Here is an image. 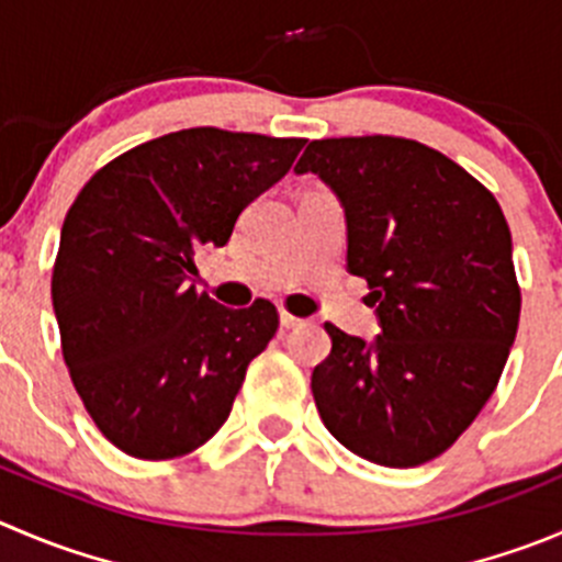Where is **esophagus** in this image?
<instances>
[{"mask_svg":"<svg viewBox=\"0 0 562 562\" xmlns=\"http://www.w3.org/2000/svg\"><path fill=\"white\" fill-rule=\"evenodd\" d=\"M281 325L290 330V328H297V325H303V319L295 317V314H290V312H281Z\"/></svg>","mask_w":562,"mask_h":562,"instance_id":"esophagus-1","label":"esophagus"}]
</instances>
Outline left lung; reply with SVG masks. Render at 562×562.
Listing matches in <instances>:
<instances>
[{"label":"left lung","instance_id":"8db88e82","mask_svg":"<svg viewBox=\"0 0 562 562\" xmlns=\"http://www.w3.org/2000/svg\"><path fill=\"white\" fill-rule=\"evenodd\" d=\"M295 170L317 173L345 206L347 270L367 278L381 323L375 341L325 323L319 416L372 463L432 461L477 419L516 339L505 215L461 165L405 137L312 140Z\"/></svg>","mask_w":562,"mask_h":562}]
</instances>
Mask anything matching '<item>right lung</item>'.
<instances>
[{"instance_id": "obj_1", "label": "right lung", "mask_w": 562, "mask_h": 562, "mask_svg": "<svg viewBox=\"0 0 562 562\" xmlns=\"http://www.w3.org/2000/svg\"><path fill=\"white\" fill-rule=\"evenodd\" d=\"M215 126L170 132L90 176L52 272L63 358L90 419L121 452L168 461L206 445L248 364L278 330L270 301L226 308L198 292L195 256L303 148Z\"/></svg>"}]
</instances>
